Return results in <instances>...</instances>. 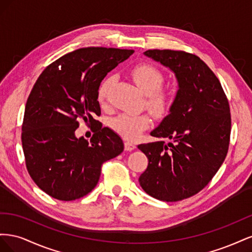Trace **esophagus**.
Wrapping results in <instances>:
<instances>
[{"label":"esophagus","instance_id":"esophagus-1","mask_svg":"<svg viewBox=\"0 0 252 252\" xmlns=\"http://www.w3.org/2000/svg\"><path fill=\"white\" fill-rule=\"evenodd\" d=\"M124 146H125V150L127 151H131L135 148V144L132 143V142H129V141H126L124 143Z\"/></svg>","mask_w":252,"mask_h":252}]
</instances>
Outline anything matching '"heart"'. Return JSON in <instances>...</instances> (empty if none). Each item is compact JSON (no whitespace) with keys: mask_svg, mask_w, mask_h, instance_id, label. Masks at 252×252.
Returning a JSON list of instances; mask_svg holds the SVG:
<instances>
[{"mask_svg":"<svg viewBox=\"0 0 252 252\" xmlns=\"http://www.w3.org/2000/svg\"><path fill=\"white\" fill-rule=\"evenodd\" d=\"M131 77L136 86L147 95V107L154 116L163 118L169 113L172 106V96L162 90L164 75L158 68L150 64H140L131 70ZM113 78H106L98 87L97 100L104 103L107 98ZM151 125V119L147 114L122 113L111 121V126L126 140H136L140 134Z\"/></svg>","mask_w":252,"mask_h":252,"instance_id":"b5f03b06","label":"heart"}]
</instances>
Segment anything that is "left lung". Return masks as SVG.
<instances>
[{
	"label": "left lung",
	"instance_id": "8db88e82",
	"mask_svg": "<svg viewBox=\"0 0 252 252\" xmlns=\"http://www.w3.org/2000/svg\"><path fill=\"white\" fill-rule=\"evenodd\" d=\"M144 55L169 68L179 89L169 114L150 132L172 142L139 145L149 161L139 182L155 199L177 202L201 191L223 164L230 139L229 103L219 79L199 57L169 49Z\"/></svg>",
	"mask_w": 252,
	"mask_h": 252
}]
</instances>
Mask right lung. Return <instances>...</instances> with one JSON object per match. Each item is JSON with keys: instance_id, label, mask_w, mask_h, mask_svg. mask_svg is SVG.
I'll list each match as a JSON object with an SVG mask.
<instances>
[{"instance_id": "1", "label": "right lung", "mask_w": 252, "mask_h": 252, "mask_svg": "<svg viewBox=\"0 0 252 252\" xmlns=\"http://www.w3.org/2000/svg\"><path fill=\"white\" fill-rule=\"evenodd\" d=\"M132 53L80 48L51 63L36 80L25 106L22 145L30 177L55 199L73 201L88 194L103 163L123 152L120 136L94 118L101 114V82ZM81 119L95 132L89 142L75 136Z\"/></svg>"}]
</instances>
